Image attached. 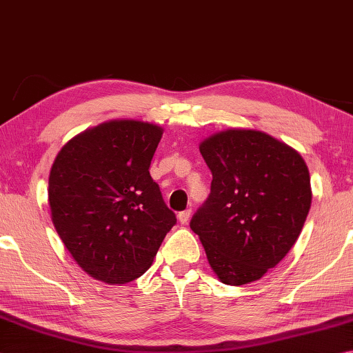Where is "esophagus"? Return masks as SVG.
Returning <instances> with one entry per match:
<instances>
[{
  "instance_id": "1",
  "label": "esophagus",
  "mask_w": 353,
  "mask_h": 353,
  "mask_svg": "<svg viewBox=\"0 0 353 353\" xmlns=\"http://www.w3.org/2000/svg\"><path fill=\"white\" fill-rule=\"evenodd\" d=\"M190 214H192V211H190V209H186V211L180 212V214H178V221H180L181 225H186L188 221H189V219H190Z\"/></svg>"
}]
</instances>
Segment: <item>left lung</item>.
<instances>
[{"label": "left lung", "instance_id": "1", "mask_svg": "<svg viewBox=\"0 0 353 353\" xmlns=\"http://www.w3.org/2000/svg\"><path fill=\"white\" fill-rule=\"evenodd\" d=\"M211 194L190 220L226 285L259 281L292 250L312 205L310 173L293 147L257 130L231 128L200 142Z\"/></svg>", "mask_w": 353, "mask_h": 353}]
</instances>
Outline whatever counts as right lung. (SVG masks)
Masks as SVG:
<instances>
[{"mask_svg": "<svg viewBox=\"0 0 353 353\" xmlns=\"http://www.w3.org/2000/svg\"><path fill=\"white\" fill-rule=\"evenodd\" d=\"M161 136L154 123L108 121L68 141L51 167L55 231L79 267L110 285L144 274L176 223L148 172Z\"/></svg>", "mask_w": 353, "mask_h": 353, "instance_id": "right-lung-1", "label": "right lung"}]
</instances>
